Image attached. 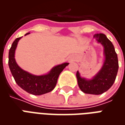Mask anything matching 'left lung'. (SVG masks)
I'll list each match as a JSON object with an SVG mask.
<instances>
[{
    "mask_svg": "<svg viewBox=\"0 0 125 125\" xmlns=\"http://www.w3.org/2000/svg\"><path fill=\"white\" fill-rule=\"evenodd\" d=\"M94 37L104 47L103 65L92 79L82 78L78 71L76 73V78L79 88L82 92L98 95L106 92L114 84L118 72V62L114 45L104 34L97 33Z\"/></svg>",
    "mask_w": 125,
    "mask_h": 125,
    "instance_id": "left-lung-1",
    "label": "left lung"
}]
</instances>
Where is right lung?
I'll use <instances>...</instances> for the list:
<instances>
[{"mask_svg": "<svg viewBox=\"0 0 125 125\" xmlns=\"http://www.w3.org/2000/svg\"><path fill=\"white\" fill-rule=\"evenodd\" d=\"M29 33H26L25 35ZM21 37L17 38L13 41L9 53V66L16 83L25 91L33 95H42L51 92L56 86L60 73L69 63L56 65L49 73L41 76L33 75L23 70L18 65L15 58V50Z\"/></svg>", "mask_w": 125, "mask_h": 125, "instance_id": "right-lung-1", "label": "right lung"}]
</instances>
